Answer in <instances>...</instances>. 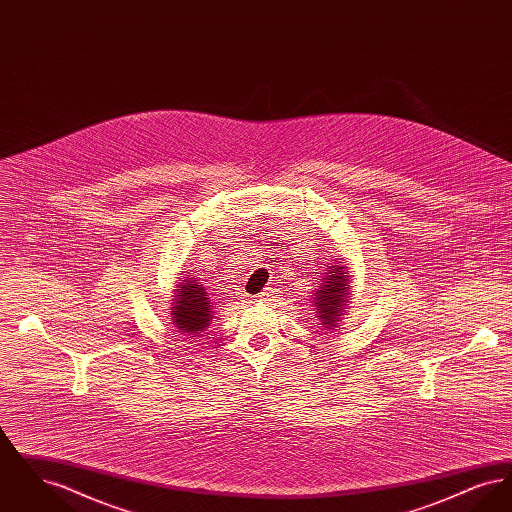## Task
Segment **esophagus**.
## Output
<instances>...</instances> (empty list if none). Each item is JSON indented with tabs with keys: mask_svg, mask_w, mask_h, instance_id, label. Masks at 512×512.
Here are the masks:
<instances>
[{
	"mask_svg": "<svg viewBox=\"0 0 512 512\" xmlns=\"http://www.w3.org/2000/svg\"><path fill=\"white\" fill-rule=\"evenodd\" d=\"M270 295H272V292H263L259 295V299H261V301H268V297H270Z\"/></svg>",
	"mask_w": 512,
	"mask_h": 512,
	"instance_id": "34e87169",
	"label": "esophagus"
}]
</instances>
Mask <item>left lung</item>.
Listing matches in <instances>:
<instances>
[{
	"instance_id": "obj_1",
	"label": "left lung",
	"mask_w": 512,
	"mask_h": 512,
	"mask_svg": "<svg viewBox=\"0 0 512 512\" xmlns=\"http://www.w3.org/2000/svg\"><path fill=\"white\" fill-rule=\"evenodd\" d=\"M351 292L349 276L343 267H332L328 276L324 278V284L315 297L318 317L326 326H336L343 315V307L347 303V297Z\"/></svg>"
}]
</instances>
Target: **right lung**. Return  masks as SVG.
<instances>
[{"mask_svg":"<svg viewBox=\"0 0 512 512\" xmlns=\"http://www.w3.org/2000/svg\"><path fill=\"white\" fill-rule=\"evenodd\" d=\"M172 307V322L186 334H199L211 322V303L205 295V288H201L195 280H182L176 286Z\"/></svg>","mask_w":512,"mask_h":512,"instance_id":"right-lung-1","label":"right lung"}]
</instances>
